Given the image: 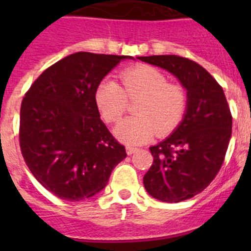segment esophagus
<instances>
[{
  "mask_svg": "<svg viewBox=\"0 0 251 251\" xmlns=\"http://www.w3.org/2000/svg\"><path fill=\"white\" fill-rule=\"evenodd\" d=\"M137 151H138V148H137V147H132V146H128V147H127L128 154H133V153L137 152Z\"/></svg>",
  "mask_w": 251,
  "mask_h": 251,
  "instance_id": "esophagus-1",
  "label": "esophagus"
}]
</instances>
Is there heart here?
I'll return each mask as SVG.
<instances>
[{
  "instance_id": "heart-1",
  "label": "heart",
  "mask_w": 251,
  "mask_h": 251,
  "mask_svg": "<svg viewBox=\"0 0 251 251\" xmlns=\"http://www.w3.org/2000/svg\"><path fill=\"white\" fill-rule=\"evenodd\" d=\"M122 88L113 80H103L95 90V103L108 123H117L128 109V99H138L137 115L124 119L115 134L127 145H141L154 134H167L179 126L186 114L188 97L185 88L168 83V77L157 68L138 65L124 70Z\"/></svg>"
}]
</instances>
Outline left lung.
<instances>
[{
    "mask_svg": "<svg viewBox=\"0 0 251 251\" xmlns=\"http://www.w3.org/2000/svg\"><path fill=\"white\" fill-rule=\"evenodd\" d=\"M166 69L187 89L185 118L167 139L150 147L153 165L143 177L151 196L179 202L203 191L219 174L231 137L232 115L221 85L205 69L177 55L139 56Z\"/></svg>",
    "mask_w": 251,
    "mask_h": 251,
    "instance_id": "obj_1",
    "label": "left lung"
}]
</instances>
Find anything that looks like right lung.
Listing matches in <instances>:
<instances>
[{
	"label": "right lung",
	"mask_w": 251,
	"mask_h": 251,
	"mask_svg": "<svg viewBox=\"0 0 251 251\" xmlns=\"http://www.w3.org/2000/svg\"><path fill=\"white\" fill-rule=\"evenodd\" d=\"M127 57L84 51L69 55L49 66L22 99V157L35 178L61 200L98 194L127 157L95 103L97 86Z\"/></svg>",
	"instance_id": "add662e5"
}]
</instances>
